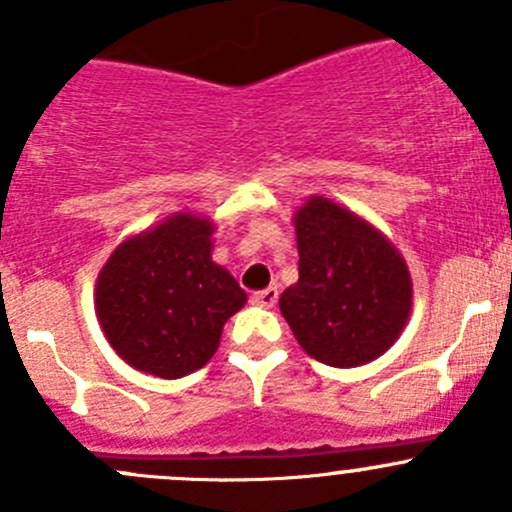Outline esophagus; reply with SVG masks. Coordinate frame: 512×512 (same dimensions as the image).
<instances>
[{"instance_id":"obj_1","label":"esophagus","mask_w":512,"mask_h":512,"mask_svg":"<svg viewBox=\"0 0 512 512\" xmlns=\"http://www.w3.org/2000/svg\"><path fill=\"white\" fill-rule=\"evenodd\" d=\"M277 297H280L277 287H267V289H262V292L252 294V302L260 304V307H275Z\"/></svg>"}]
</instances>
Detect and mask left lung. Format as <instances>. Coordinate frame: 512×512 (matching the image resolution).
Returning a JSON list of instances; mask_svg holds the SVG:
<instances>
[{
  "mask_svg": "<svg viewBox=\"0 0 512 512\" xmlns=\"http://www.w3.org/2000/svg\"><path fill=\"white\" fill-rule=\"evenodd\" d=\"M299 280L280 309L309 356L359 366L399 339L411 314V275L394 245L359 215L312 195L294 215Z\"/></svg>",
  "mask_w": 512,
  "mask_h": 512,
  "instance_id": "left-lung-1",
  "label": "left lung"
}]
</instances>
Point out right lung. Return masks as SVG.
<instances>
[{
	"label": "right lung",
	"instance_id": "1",
	"mask_svg": "<svg viewBox=\"0 0 512 512\" xmlns=\"http://www.w3.org/2000/svg\"><path fill=\"white\" fill-rule=\"evenodd\" d=\"M213 223L180 213L121 242L96 282L103 334L133 369L180 379L210 361L247 294L215 265Z\"/></svg>",
	"mask_w": 512,
	"mask_h": 512
}]
</instances>
